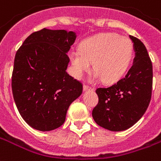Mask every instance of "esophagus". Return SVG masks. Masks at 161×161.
I'll return each mask as SVG.
<instances>
[{
	"instance_id": "1",
	"label": "esophagus",
	"mask_w": 161,
	"mask_h": 161,
	"mask_svg": "<svg viewBox=\"0 0 161 161\" xmlns=\"http://www.w3.org/2000/svg\"><path fill=\"white\" fill-rule=\"evenodd\" d=\"M93 90H94V89L91 88V87H89V86H83V91H93Z\"/></svg>"
}]
</instances>
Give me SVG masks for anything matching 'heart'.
Listing matches in <instances>:
<instances>
[{
  "label": "heart",
  "instance_id": "obj_1",
  "mask_svg": "<svg viewBox=\"0 0 161 161\" xmlns=\"http://www.w3.org/2000/svg\"><path fill=\"white\" fill-rule=\"evenodd\" d=\"M134 56L132 42L116 33H100L83 40L80 49L69 52L72 73L81 79L90 71L93 62V79L102 78L113 83L124 77Z\"/></svg>",
  "mask_w": 161,
  "mask_h": 161
}]
</instances>
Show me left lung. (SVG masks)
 Returning a JSON list of instances; mask_svg holds the SVG:
<instances>
[{
  "label": "left lung",
  "instance_id": "1",
  "mask_svg": "<svg viewBox=\"0 0 161 161\" xmlns=\"http://www.w3.org/2000/svg\"><path fill=\"white\" fill-rule=\"evenodd\" d=\"M129 37L135 52L132 66L116 83L96 89L99 103L92 112L97 124L113 132L127 130L138 122L151 99L152 62L143 42Z\"/></svg>",
  "mask_w": 161,
  "mask_h": 161
}]
</instances>
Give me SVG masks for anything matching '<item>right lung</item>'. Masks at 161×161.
<instances>
[{"mask_svg":"<svg viewBox=\"0 0 161 161\" xmlns=\"http://www.w3.org/2000/svg\"><path fill=\"white\" fill-rule=\"evenodd\" d=\"M76 38L73 31L43 29L30 34L16 53L12 94L21 116L34 129L61 127L70 105L82 94L83 85L67 72V54Z\"/></svg>","mask_w":161,"mask_h":161,"instance_id":"obj_1","label":"right lung"}]
</instances>
